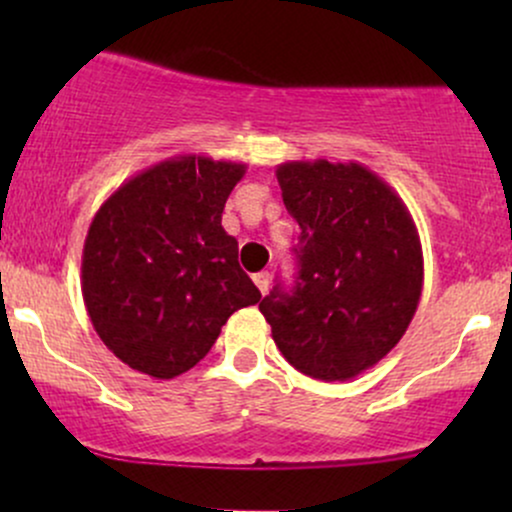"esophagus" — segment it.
<instances>
[{"instance_id": "esophagus-1", "label": "esophagus", "mask_w": 512, "mask_h": 512, "mask_svg": "<svg viewBox=\"0 0 512 512\" xmlns=\"http://www.w3.org/2000/svg\"><path fill=\"white\" fill-rule=\"evenodd\" d=\"M252 279H255V286L262 293L269 291V281H272V276H269V272H257L255 276H252Z\"/></svg>"}]
</instances>
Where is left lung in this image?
Here are the masks:
<instances>
[{
	"label": "left lung",
	"instance_id": "left-lung-1",
	"mask_svg": "<svg viewBox=\"0 0 512 512\" xmlns=\"http://www.w3.org/2000/svg\"><path fill=\"white\" fill-rule=\"evenodd\" d=\"M301 226L296 286L262 298L281 356L315 380H349L395 349L419 308L424 252L407 204L361 163L276 166Z\"/></svg>",
	"mask_w": 512,
	"mask_h": 512
}]
</instances>
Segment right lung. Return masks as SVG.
I'll list each match as a JSON object with an SVG mask.
<instances>
[{"label":"right lung","instance_id":"1","mask_svg":"<svg viewBox=\"0 0 512 512\" xmlns=\"http://www.w3.org/2000/svg\"><path fill=\"white\" fill-rule=\"evenodd\" d=\"M245 163L182 154L142 170L101 204L81 255L93 330L139 373L197 366L236 310L262 298L221 226Z\"/></svg>","mask_w":512,"mask_h":512}]
</instances>
